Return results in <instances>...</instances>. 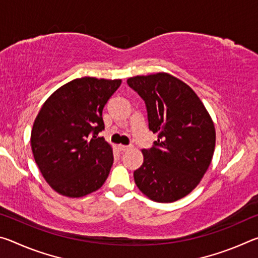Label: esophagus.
<instances>
[{
	"label": "esophagus",
	"mask_w": 258,
	"mask_h": 258,
	"mask_svg": "<svg viewBox=\"0 0 258 258\" xmlns=\"http://www.w3.org/2000/svg\"><path fill=\"white\" fill-rule=\"evenodd\" d=\"M118 148H119V150H120L121 152H126V151H128V150H130L131 148H132V147H131V146H124V145H119V146H118Z\"/></svg>",
	"instance_id": "obj_1"
}]
</instances>
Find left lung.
I'll use <instances>...</instances> for the list:
<instances>
[{"mask_svg":"<svg viewBox=\"0 0 258 258\" xmlns=\"http://www.w3.org/2000/svg\"><path fill=\"white\" fill-rule=\"evenodd\" d=\"M127 84L146 103L149 130L158 134L134 171L142 194L173 203L199 184L211 164L216 133L213 120L189 85L165 73L135 76Z\"/></svg>","mask_w":258,"mask_h":258,"instance_id":"left-lung-1","label":"left lung"}]
</instances>
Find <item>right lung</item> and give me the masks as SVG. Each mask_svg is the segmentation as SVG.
Masks as SVG:
<instances>
[{
  "label": "right lung",
  "instance_id": "add662e5",
  "mask_svg": "<svg viewBox=\"0 0 258 258\" xmlns=\"http://www.w3.org/2000/svg\"><path fill=\"white\" fill-rule=\"evenodd\" d=\"M120 80L82 77L61 86L43 104L30 143L35 161L52 189L78 198L97 191L113 163L102 110Z\"/></svg>",
  "mask_w": 258,
  "mask_h": 258
}]
</instances>
